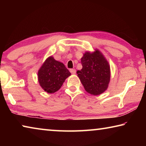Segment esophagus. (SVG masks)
<instances>
[{
  "label": "esophagus",
  "mask_w": 146,
  "mask_h": 146,
  "mask_svg": "<svg viewBox=\"0 0 146 146\" xmlns=\"http://www.w3.org/2000/svg\"><path fill=\"white\" fill-rule=\"evenodd\" d=\"M70 71L72 74H75V73H76V70H75V69H70Z\"/></svg>",
  "instance_id": "34e87169"
}]
</instances>
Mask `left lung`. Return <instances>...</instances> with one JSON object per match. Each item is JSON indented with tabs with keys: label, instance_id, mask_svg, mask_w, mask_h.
I'll list each match as a JSON object with an SVG mask.
<instances>
[{
	"label": "left lung",
	"instance_id": "8db88e82",
	"mask_svg": "<svg viewBox=\"0 0 146 146\" xmlns=\"http://www.w3.org/2000/svg\"><path fill=\"white\" fill-rule=\"evenodd\" d=\"M82 68L76 71L78 78L88 93L98 95L107 90L110 81V66L98 49L86 52L81 58Z\"/></svg>",
	"mask_w": 146,
	"mask_h": 146
}]
</instances>
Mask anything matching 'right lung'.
<instances>
[{
	"label": "right lung",
	"mask_w": 146,
	"mask_h": 146,
	"mask_svg": "<svg viewBox=\"0 0 146 146\" xmlns=\"http://www.w3.org/2000/svg\"><path fill=\"white\" fill-rule=\"evenodd\" d=\"M71 73L63 63L49 56L43 63L38 71V80L40 86L48 93L57 91Z\"/></svg>",
	"instance_id": "add662e5"
}]
</instances>
